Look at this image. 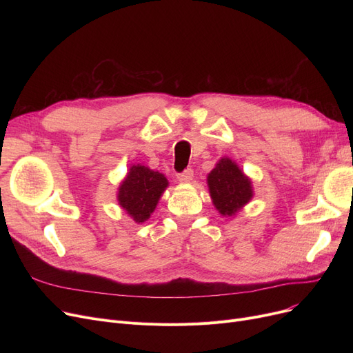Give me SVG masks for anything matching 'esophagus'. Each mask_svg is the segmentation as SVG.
<instances>
[{
  "label": "esophagus",
  "mask_w": 353,
  "mask_h": 353,
  "mask_svg": "<svg viewBox=\"0 0 353 353\" xmlns=\"http://www.w3.org/2000/svg\"><path fill=\"white\" fill-rule=\"evenodd\" d=\"M177 179L180 180V181H183V183H186V181H190L192 179H193V169H186L184 172H181V173H179L177 174Z\"/></svg>",
  "instance_id": "34e87169"
}]
</instances>
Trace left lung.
Segmentation results:
<instances>
[{
	"instance_id": "1",
	"label": "left lung",
	"mask_w": 353,
	"mask_h": 353,
	"mask_svg": "<svg viewBox=\"0 0 353 353\" xmlns=\"http://www.w3.org/2000/svg\"><path fill=\"white\" fill-rule=\"evenodd\" d=\"M210 196L223 216H233L252 199L250 180L230 159H221L208 177Z\"/></svg>"
}]
</instances>
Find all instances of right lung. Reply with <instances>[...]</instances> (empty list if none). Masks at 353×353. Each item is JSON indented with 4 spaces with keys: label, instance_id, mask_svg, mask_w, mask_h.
Instances as JSON below:
<instances>
[{
    "label": "right lung",
    "instance_id": "add662e5",
    "mask_svg": "<svg viewBox=\"0 0 353 353\" xmlns=\"http://www.w3.org/2000/svg\"><path fill=\"white\" fill-rule=\"evenodd\" d=\"M167 184V179L159 172L140 164L133 165L119 189L120 206L134 221L143 223L154 212Z\"/></svg>",
    "mask_w": 353,
    "mask_h": 353
}]
</instances>
